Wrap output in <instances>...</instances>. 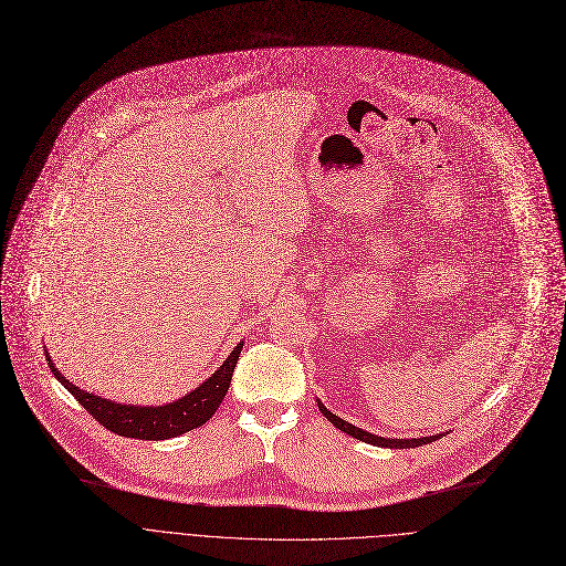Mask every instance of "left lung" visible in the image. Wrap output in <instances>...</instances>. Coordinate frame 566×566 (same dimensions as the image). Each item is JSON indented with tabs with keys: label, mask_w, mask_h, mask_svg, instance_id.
Returning a JSON list of instances; mask_svg holds the SVG:
<instances>
[{
	"label": "left lung",
	"mask_w": 566,
	"mask_h": 566,
	"mask_svg": "<svg viewBox=\"0 0 566 566\" xmlns=\"http://www.w3.org/2000/svg\"><path fill=\"white\" fill-rule=\"evenodd\" d=\"M322 415L339 430H344L346 434H352V438L360 440V442H367V444H374V447H387V449H415V447H421V444H428V442H434V440H442V434H430V438H401V440H392V438H380V434H371L354 423H346L344 419H339L337 415H333L322 401H317Z\"/></svg>",
	"instance_id": "left-lung-1"
}]
</instances>
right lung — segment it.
Segmentation results:
<instances>
[{
  "mask_svg": "<svg viewBox=\"0 0 566 566\" xmlns=\"http://www.w3.org/2000/svg\"><path fill=\"white\" fill-rule=\"evenodd\" d=\"M244 342H240L233 354L217 367L214 374H210L199 387H195L192 392L186 397L169 401L163 406H134V403H119L111 401L104 397H97L88 389H81L72 385L54 365L50 354L45 352L48 365L56 380L67 389V392L88 410L104 428H108L115 434H122V438H134V440H169V438H179L184 432H190L199 426H203L214 410L220 408L222 399L229 392V385L233 378V369L238 365L240 352H242Z\"/></svg>",
  "mask_w": 566,
  "mask_h": 566,
  "instance_id": "add662e5",
  "label": "right lung"
}]
</instances>
